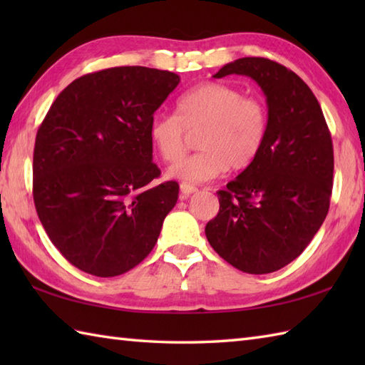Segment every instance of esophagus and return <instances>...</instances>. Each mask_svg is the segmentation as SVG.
I'll use <instances>...</instances> for the list:
<instances>
[{"instance_id":"1","label":"esophagus","mask_w":365,"mask_h":365,"mask_svg":"<svg viewBox=\"0 0 365 365\" xmlns=\"http://www.w3.org/2000/svg\"><path fill=\"white\" fill-rule=\"evenodd\" d=\"M195 192H197V187H195V185H190V183L180 185V197L182 199H187L188 196L195 195Z\"/></svg>"}]
</instances>
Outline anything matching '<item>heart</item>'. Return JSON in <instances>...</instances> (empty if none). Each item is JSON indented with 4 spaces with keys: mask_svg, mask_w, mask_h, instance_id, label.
<instances>
[{
    "mask_svg": "<svg viewBox=\"0 0 365 365\" xmlns=\"http://www.w3.org/2000/svg\"><path fill=\"white\" fill-rule=\"evenodd\" d=\"M199 150L168 169V177L183 183H204L230 166H251L268 133V108L257 97L226 83H199L177 98L175 115L157 114L149 123L153 150L166 163L182 157L187 131L199 130Z\"/></svg>",
    "mask_w": 365,
    "mask_h": 365,
    "instance_id": "heart-1",
    "label": "heart"
}]
</instances>
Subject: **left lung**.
<instances>
[{"mask_svg":"<svg viewBox=\"0 0 365 365\" xmlns=\"http://www.w3.org/2000/svg\"><path fill=\"white\" fill-rule=\"evenodd\" d=\"M250 76L267 97L268 133L259 157L216 195L208 243L240 271L267 274L306 250L327 218L334 152L319 100L289 68L267 58H240L215 78Z\"/></svg>","mask_w":365,"mask_h":365,"instance_id":"obj_1","label":"left lung"}]
</instances>
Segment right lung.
Returning a JSON list of instances; mask_svg holds the SVG:
<instances>
[{
  "mask_svg": "<svg viewBox=\"0 0 365 365\" xmlns=\"http://www.w3.org/2000/svg\"><path fill=\"white\" fill-rule=\"evenodd\" d=\"M180 76L141 66L72 81L37 130L34 205L46 235L73 267L98 277L127 273L157 243L178 197L155 183L149 123Z\"/></svg>",
  "mask_w": 365,
  "mask_h": 365,
  "instance_id": "right-lung-1",
  "label": "right lung"
}]
</instances>
